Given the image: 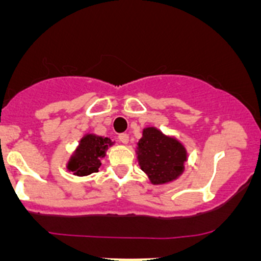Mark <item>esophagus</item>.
Returning <instances> with one entry per match:
<instances>
[{
    "label": "esophagus",
    "mask_w": 261,
    "mask_h": 261,
    "mask_svg": "<svg viewBox=\"0 0 261 261\" xmlns=\"http://www.w3.org/2000/svg\"><path fill=\"white\" fill-rule=\"evenodd\" d=\"M118 139H120V141L122 144H127L128 143V135H127V134H120V135H118Z\"/></svg>",
    "instance_id": "1"
}]
</instances>
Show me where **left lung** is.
Instances as JSON below:
<instances>
[{
  "label": "left lung",
  "mask_w": 261,
  "mask_h": 261,
  "mask_svg": "<svg viewBox=\"0 0 261 261\" xmlns=\"http://www.w3.org/2000/svg\"><path fill=\"white\" fill-rule=\"evenodd\" d=\"M138 159L152 184H164L183 173L187 151L174 138L165 136L155 127H146L138 144Z\"/></svg>",
  "instance_id": "left-lung-1"
}]
</instances>
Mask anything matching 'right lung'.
Returning a JSON list of instances; mask_svg holds the SVG:
<instances>
[{
  "mask_svg": "<svg viewBox=\"0 0 261 261\" xmlns=\"http://www.w3.org/2000/svg\"><path fill=\"white\" fill-rule=\"evenodd\" d=\"M111 139L88 134L80 141V146L68 162V170L78 177H84L98 172L101 159L106 155V150L112 145Z\"/></svg>",
  "mask_w": 261,
  "mask_h": 261,
  "instance_id": "obj_1",
  "label": "right lung"
}]
</instances>
